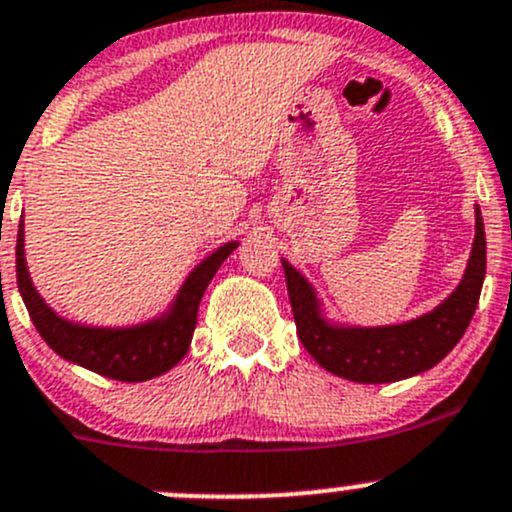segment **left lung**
I'll return each instance as SVG.
<instances>
[{"label": "left lung", "instance_id": "8db88e82", "mask_svg": "<svg viewBox=\"0 0 512 512\" xmlns=\"http://www.w3.org/2000/svg\"><path fill=\"white\" fill-rule=\"evenodd\" d=\"M282 267L297 334L314 361L342 379L359 384H389L436 366L466 334L485 277L483 218L476 208V240L468 270L456 292L433 312L396 327H332L319 314L317 297L307 280L289 262L282 260Z\"/></svg>", "mask_w": 512, "mask_h": 512}]
</instances>
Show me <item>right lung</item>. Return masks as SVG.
<instances>
[{
	"mask_svg": "<svg viewBox=\"0 0 512 512\" xmlns=\"http://www.w3.org/2000/svg\"><path fill=\"white\" fill-rule=\"evenodd\" d=\"M235 247L237 242H227L195 267L193 275L180 289L170 314H165L158 322L133 329L79 327V324L56 317L29 280L27 262H24L22 225H19L17 235V285L36 332L56 354L74 361V364L86 366L96 374L108 376V379L148 381L173 369L188 354L195 322H198V304L203 299L205 287L210 285L218 267L223 265Z\"/></svg>",
	"mask_w": 512,
	"mask_h": 512,
	"instance_id": "1",
	"label": "right lung"
}]
</instances>
